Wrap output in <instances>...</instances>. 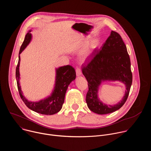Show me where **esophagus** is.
<instances>
[{
	"instance_id": "obj_1",
	"label": "esophagus",
	"mask_w": 151,
	"mask_h": 151,
	"mask_svg": "<svg viewBox=\"0 0 151 151\" xmlns=\"http://www.w3.org/2000/svg\"><path fill=\"white\" fill-rule=\"evenodd\" d=\"M76 76H79L82 75V72H81V70L80 68H77L76 70Z\"/></svg>"
}]
</instances>
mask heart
Here are the masks:
<instances>
[{"label":"heart","mask_w":151,"mask_h":151,"mask_svg":"<svg viewBox=\"0 0 151 151\" xmlns=\"http://www.w3.org/2000/svg\"><path fill=\"white\" fill-rule=\"evenodd\" d=\"M97 45H98V42H97V40H94L93 42H92L91 43V44L90 45V46H89L88 48L87 49V50L86 51H85V52L83 54V57L84 58L87 57V52H88L90 50L96 48L97 47Z\"/></svg>","instance_id":"1"}]
</instances>
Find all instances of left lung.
<instances>
[{
    "label": "left lung",
    "instance_id": "left-lung-1",
    "mask_svg": "<svg viewBox=\"0 0 151 151\" xmlns=\"http://www.w3.org/2000/svg\"><path fill=\"white\" fill-rule=\"evenodd\" d=\"M93 58L82 69V73L88 83L86 102L93 112L100 114L112 113L125 103L132 84L131 63L127 47L121 36L112 31L101 49L92 53ZM104 81H119L126 90L122 100L115 105L103 104L98 97L99 86Z\"/></svg>",
    "mask_w": 151,
    "mask_h": 151
}]
</instances>
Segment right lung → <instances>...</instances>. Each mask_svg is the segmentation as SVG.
<instances>
[{"instance_id": "obj_1", "label": "right lung", "mask_w": 151, "mask_h": 151, "mask_svg": "<svg viewBox=\"0 0 151 151\" xmlns=\"http://www.w3.org/2000/svg\"><path fill=\"white\" fill-rule=\"evenodd\" d=\"M32 30H29L26 35L24 42L21 46L18 62L16 68V80L20 97L29 108L37 113L44 115H54L58 112L62 108L64 101V97L69 84L75 79L76 72L73 67L69 65L59 67L55 69L56 76L54 89L51 94L48 97L39 101H31L28 100L23 95L19 84L20 54L30 44L32 38Z\"/></svg>"}]
</instances>
